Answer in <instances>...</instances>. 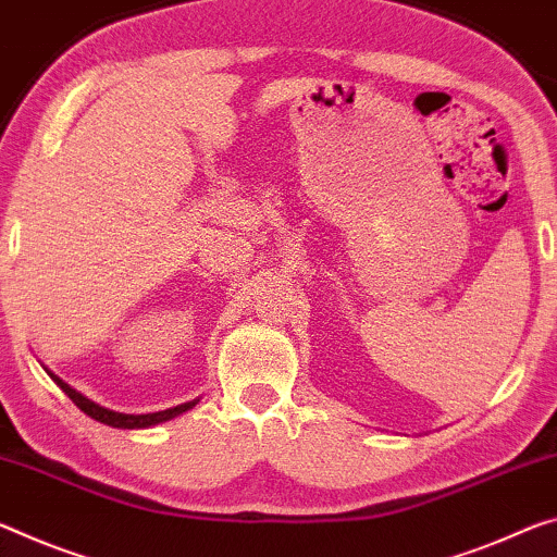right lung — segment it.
Instances as JSON below:
<instances>
[{"mask_svg": "<svg viewBox=\"0 0 557 557\" xmlns=\"http://www.w3.org/2000/svg\"><path fill=\"white\" fill-rule=\"evenodd\" d=\"M47 372H49V369H47ZM49 376L54 379V382L59 384V389H64V394L78 406V409H82V411L86 413V417H91V419L101 421V423H106V426H113V429H148V426H156V423H163V421H168V419H175V417H178V413L188 411V409H193V406L198 404V399H196V401L173 406V409L156 411V413H121V411L106 409V406L96 404V401H91V399H86V396H84L82 392L72 389V386H69V384L64 382V379H59L57 374L49 372Z\"/></svg>", "mask_w": 557, "mask_h": 557, "instance_id": "add662e5", "label": "right lung"}]
</instances>
